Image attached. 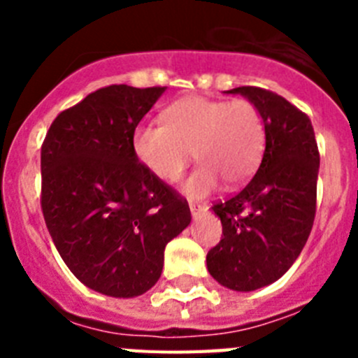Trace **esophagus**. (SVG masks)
Here are the masks:
<instances>
[{"label":"esophagus","instance_id":"1","mask_svg":"<svg viewBox=\"0 0 358 358\" xmlns=\"http://www.w3.org/2000/svg\"><path fill=\"white\" fill-rule=\"evenodd\" d=\"M206 210H208L206 204H201V202L189 201V211H192V215H194V217H197V215H201L202 211H206Z\"/></svg>","mask_w":358,"mask_h":358}]
</instances>
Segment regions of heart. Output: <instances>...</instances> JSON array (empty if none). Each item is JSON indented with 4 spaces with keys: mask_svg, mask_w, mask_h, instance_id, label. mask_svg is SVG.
Wrapping results in <instances>:
<instances>
[{
    "mask_svg": "<svg viewBox=\"0 0 358 358\" xmlns=\"http://www.w3.org/2000/svg\"><path fill=\"white\" fill-rule=\"evenodd\" d=\"M163 122L140 123L132 132V150L163 182L179 181L195 152L201 164L185 182L188 195L210 194L218 179L229 188L242 185L260 164L265 125L251 100L182 98L164 109Z\"/></svg>",
    "mask_w": 358,
    "mask_h": 358,
    "instance_id": "heart-1",
    "label": "heart"
}]
</instances>
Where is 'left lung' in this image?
Returning a JSON list of instances; mask_svg holds the SVG:
<instances>
[{
    "label": "left lung",
    "instance_id": "obj_1",
    "mask_svg": "<svg viewBox=\"0 0 358 358\" xmlns=\"http://www.w3.org/2000/svg\"><path fill=\"white\" fill-rule=\"evenodd\" d=\"M227 93L260 109L265 150L251 181L213 204L224 236L206 264L220 285L249 292L280 280L305 248L315 218L319 150L312 122L289 100L256 85Z\"/></svg>",
    "mask_w": 358,
    "mask_h": 358
}]
</instances>
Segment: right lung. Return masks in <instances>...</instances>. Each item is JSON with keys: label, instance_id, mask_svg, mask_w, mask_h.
<instances>
[{"label": "right lung", "instance_id": "add662e5", "mask_svg": "<svg viewBox=\"0 0 358 358\" xmlns=\"http://www.w3.org/2000/svg\"><path fill=\"white\" fill-rule=\"evenodd\" d=\"M163 91H93L53 120L41 147V208L53 243L69 271L106 296L156 285L166 243L192 220L186 199L132 150V132Z\"/></svg>", "mask_w": 358, "mask_h": 358}]
</instances>
